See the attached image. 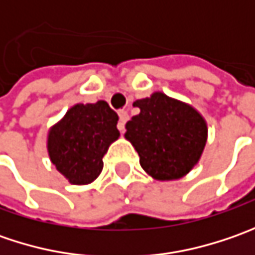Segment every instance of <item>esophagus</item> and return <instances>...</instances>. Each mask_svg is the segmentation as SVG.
<instances>
[{
	"label": "esophagus",
	"instance_id": "obj_1",
	"mask_svg": "<svg viewBox=\"0 0 255 255\" xmlns=\"http://www.w3.org/2000/svg\"><path fill=\"white\" fill-rule=\"evenodd\" d=\"M128 119H129V115L126 111H119V123H118V129L123 132L125 130V125L128 122Z\"/></svg>",
	"mask_w": 255,
	"mask_h": 255
}]
</instances>
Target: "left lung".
I'll list each match as a JSON object with an SVG mask.
<instances>
[{
	"label": "left lung",
	"instance_id": "left-lung-1",
	"mask_svg": "<svg viewBox=\"0 0 255 255\" xmlns=\"http://www.w3.org/2000/svg\"><path fill=\"white\" fill-rule=\"evenodd\" d=\"M140 113L126 123L125 137L139 153L140 166L157 180H176L199 162L207 125L190 105L162 92L133 103Z\"/></svg>",
	"mask_w": 255,
	"mask_h": 255
}]
</instances>
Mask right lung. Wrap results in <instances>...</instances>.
Here are the masks:
<instances>
[{
    "label": "right lung",
    "instance_id": "add662e5",
    "mask_svg": "<svg viewBox=\"0 0 255 255\" xmlns=\"http://www.w3.org/2000/svg\"><path fill=\"white\" fill-rule=\"evenodd\" d=\"M118 113L105 101L72 106L48 134V153L72 184H88L103 169V156L119 137Z\"/></svg>",
    "mask_w": 255,
    "mask_h": 255
}]
</instances>
